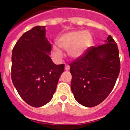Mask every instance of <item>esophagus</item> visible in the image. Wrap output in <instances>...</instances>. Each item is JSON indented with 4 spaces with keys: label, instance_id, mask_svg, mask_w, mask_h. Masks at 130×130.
Returning <instances> with one entry per match:
<instances>
[{
    "label": "esophagus",
    "instance_id": "1",
    "mask_svg": "<svg viewBox=\"0 0 130 130\" xmlns=\"http://www.w3.org/2000/svg\"><path fill=\"white\" fill-rule=\"evenodd\" d=\"M65 70H66V71L69 70H70V66H69V65H66V66H65Z\"/></svg>",
    "mask_w": 130,
    "mask_h": 130
}]
</instances>
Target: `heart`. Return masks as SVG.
<instances>
[{"instance_id": "obj_1", "label": "heart", "mask_w": 130, "mask_h": 130, "mask_svg": "<svg viewBox=\"0 0 130 130\" xmlns=\"http://www.w3.org/2000/svg\"><path fill=\"white\" fill-rule=\"evenodd\" d=\"M92 41L91 33L88 31H76L66 33L60 37L58 41L60 48L68 52L73 58L79 57L90 46ZM53 53L57 58L62 56V53L56 46H53Z\"/></svg>"}]
</instances>
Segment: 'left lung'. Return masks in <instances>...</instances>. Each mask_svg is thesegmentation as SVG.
Masks as SVG:
<instances>
[{"mask_svg":"<svg viewBox=\"0 0 130 130\" xmlns=\"http://www.w3.org/2000/svg\"><path fill=\"white\" fill-rule=\"evenodd\" d=\"M69 65L74 98L83 106H97L109 95L119 75L117 43L109 35L106 43L89 47Z\"/></svg>","mask_w":130,"mask_h":130,"instance_id":"1","label":"left lung"}]
</instances>
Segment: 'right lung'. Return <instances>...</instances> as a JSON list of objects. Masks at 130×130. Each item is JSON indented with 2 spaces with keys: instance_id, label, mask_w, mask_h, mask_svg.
<instances>
[{
  "instance_id": "obj_1",
  "label": "right lung",
  "mask_w": 130,
  "mask_h": 130,
  "mask_svg": "<svg viewBox=\"0 0 130 130\" xmlns=\"http://www.w3.org/2000/svg\"><path fill=\"white\" fill-rule=\"evenodd\" d=\"M45 26H36L22 35L12 54L11 77L19 95L33 107L52 99L64 64L56 65L49 56L51 45Z\"/></svg>"
}]
</instances>
